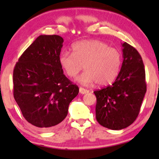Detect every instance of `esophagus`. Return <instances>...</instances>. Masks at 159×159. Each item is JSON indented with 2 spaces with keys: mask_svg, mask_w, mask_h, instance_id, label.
<instances>
[{
  "mask_svg": "<svg viewBox=\"0 0 159 159\" xmlns=\"http://www.w3.org/2000/svg\"><path fill=\"white\" fill-rule=\"evenodd\" d=\"M80 93H81V94H87V93H89V90H86V89H84L83 88H80Z\"/></svg>",
  "mask_w": 159,
  "mask_h": 159,
  "instance_id": "esophagus-1",
  "label": "esophagus"
}]
</instances>
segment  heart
Here are the masks:
<instances>
[{
  "instance_id": "obj_1",
  "label": "heart",
  "mask_w": 159,
  "mask_h": 159,
  "mask_svg": "<svg viewBox=\"0 0 159 159\" xmlns=\"http://www.w3.org/2000/svg\"><path fill=\"white\" fill-rule=\"evenodd\" d=\"M72 53L63 51L58 61L69 77H74L84 69L77 78L83 84L96 83L100 86L111 84L120 72L122 54L119 49L109 47L98 40H84L74 43Z\"/></svg>"
}]
</instances>
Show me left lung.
Wrapping results in <instances>:
<instances>
[{"label": "left lung", "mask_w": 159, "mask_h": 159, "mask_svg": "<svg viewBox=\"0 0 159 159\" xmlns=\"http://www.w3.org/2000/svg\"><path fill=\"white\" fill-rule=\"evenodd\" d=\"M123 63L115 82L94 91L97 103L95 116L100 125L119 130L135 121L146 93L145 71L138 51L124 43Z\"/></svg>", "instance_id": "8db88e82"}]
</instances>
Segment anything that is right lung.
I'll return each mask as SVG.
<instances>
[{"mask_svg": "<svg viewBox=\"0 0 159 159\" xmlns=\"http://www.w3.org/2000/svg\"><path fill=\"white\" fill-rule=\"evenodd\" d=\"M64 39L40 35L22 53L13 72L14 97L28 122L42 130L57 127L79 93L58 61Z\"/></svg>", "mask_w": 159, "mask_h": 159, "instance_id": "obj_1", "label": "right lung"}]
</instances>
